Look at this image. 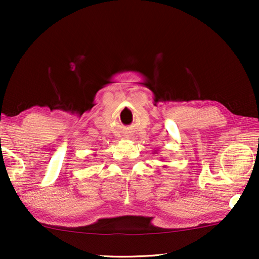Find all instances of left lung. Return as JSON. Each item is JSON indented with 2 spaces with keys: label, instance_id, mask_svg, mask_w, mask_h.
Instances as JSON below:
<instances>
[{
  "label": "left lung",
  "instance_id": "1",
  "mask_svg": "<svg viewBox=\"0 0 259 259\" xmlns=\"http://www.w3.org/2000/svg\"><path fill=\"white\" fill-rule=\"evenodd\" d=\"M154 153H155V151H154ZM164 167H165V166H164Z\"/></svg>",
  "mask_w": 259,
  "mask_h": 259
}]
</instances>
